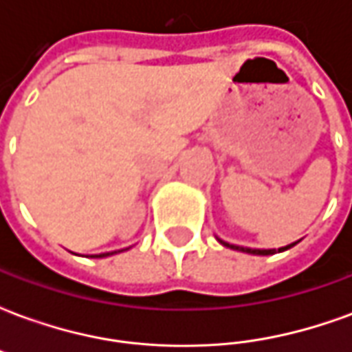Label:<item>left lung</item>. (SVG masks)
Returning <instances> with one entry per match:
<instances>
[{
	"instance_id": "left-lung-1",
	"label": "left lung",
	"mask_w": 352,
	"mask_h": 352,
	"mask_svg": "<svg viewBox=\"0 0 352 352\" xmlns=\"http://www.w3.org/2000/svg\"><path fill=\"white\" fill-rule=\"evenodd\" d=\"M217 239H219V243L224 245V247H228V249H234V251H239V252H247V254H258V256H267V254H273V252H277V251L279 252L287 251V249H290L292 245L298 243V241H296V243L287 245V247H280V249H277V251H275V249H251V247H239V245H230V243H226V241H222L221 237H217Z\"/></svg>"
}]
</instances>
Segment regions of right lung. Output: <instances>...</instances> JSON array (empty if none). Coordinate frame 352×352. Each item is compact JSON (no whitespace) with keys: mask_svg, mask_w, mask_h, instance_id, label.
Instances as JSON below:
<instances>
[{"mask_svg":"<svg viewBox=\"0 0 352 352\" xmlns=\"http://www.w3.org/2000/svg\"><path fill=\"white\" fill-rule=\"evenodd\" d=\"M116 252H122V251H113V252H103V254H94L92 258H105V256H113Z\"/></svg>","mask_w":352,"mask_h":352,"instance_id":"add662e5","label":"right lung"}]
</instances>
